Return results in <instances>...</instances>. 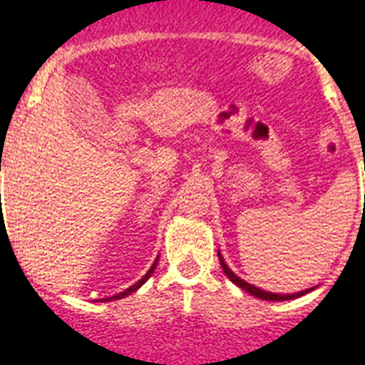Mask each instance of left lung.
<instances>
[{
    "mask_svg": "<svg viewBox=\"0 0 365 365\" xmlns=\"http://www.w3.org/2000/svg\"><path fill=\"white\" fill-rule=\"evenodd\" d=\"M217 257H219V262H221V268H223L225 275H227V277L232 281L234 285L240 287V289L245 290V292H250V294L255 296V298H260V300H268V302L296 300V298H300V296L307 294V292H311V290H315V287H311V289L300 290V292H292V294H279V292H269V290H262V289H259V287L251 285V283H247V281H244L242 277H238V275L234 274L232 269L229 268V264L225 262L223 255L219 253V251H217Z\"/></svg>",
    "mask_w": 365,
    "mask_h": 365,
    "instance_id": "8db88e82",
    "label": "left lung"
}]
</instances>
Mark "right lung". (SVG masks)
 I'll list each match as a JSON object with an SVG mask.
<instances>
[{
    "label": "right lung",
    "instance_id": "add662e5",
    "mask_svg": "<svg viewBox=\"0 0 365 365\" xmlns=\"http://www.w3.org/2000/svg\"><path fill=\"white\" fill-rule=\"evenodd\" d=\"M157 260H159V257H157V259H155V262H153V264H152V268L148 269V272H146V275H144V277H142V279H138V281H136L135 285H131V287H129V289H125V290H123V292H118V294L110 296V298H103V300H101V302H112V300H120V298H125V296H129V294H131V292H135V290H138V289H140V287L144 285V283H146V281L150 279V277H152V274H153V272H155V268H157Z\"/></svg>",
    "mask_w": 365,
    "mask_h": 365
}]
</instances>
